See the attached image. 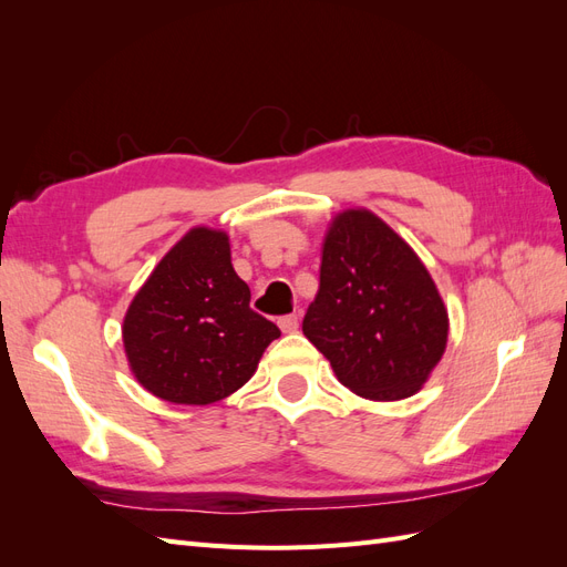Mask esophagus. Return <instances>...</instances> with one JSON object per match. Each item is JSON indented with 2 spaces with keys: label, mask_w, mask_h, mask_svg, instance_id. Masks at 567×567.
Returning <instances> with one entry per match:
<instances>
[{
  "label": "esophagus",
  "mask_w": 567,
  "mask_h": 567,
  "mask_svg": "<svg viewBox=\"0 0 567 567\" xmlns=\"http://www.w3.org/2000/svg\"><path fill=\"white\" fill-rule=\"evenodd\" d=\"M298 323H300L298 315H286V317L279 319V329H281L284 333H296V331H298Z\"/></svg>",
  "instance_id": "34e87169"
}]
</instances>
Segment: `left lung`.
<instances>
[{"label": "left lung", "instance_id": "obj_1", "mask_svg": "<svg viewBox=\"0 0 567 567\" xmlns=\"http://www.w3.org/2000/svg\"><path fill=\"white\" fill-rule=\"evenodd\" d=\"M447 331L435 281L404 238L369 210L336 215L302 333L338 381L375 402L411 398L442 359Z\"/></svg>", "mask_w": 567, "mask_h": 567}]
</instances>
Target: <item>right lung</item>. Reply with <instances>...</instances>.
I'll return each mask as SVG.
<instances>
[{
	"instance_id": "add662e5",
	"label": "right lung",
	"mask_w": 567,
	"mask_h": 567,
	"mask_svg": "<svg viewBox=\"0 0 567 567\" xmlns=\"http://www.w3.org/2000/svg\"><path fill=\"white\" fill-rule=\"evenodd\" d=\"M279 326L250 310L231 267L229 236L196 227L134 296L123 323L130 367L148 392L175 404H213L250 381Z\"/></svg>"
}]
</instances>
